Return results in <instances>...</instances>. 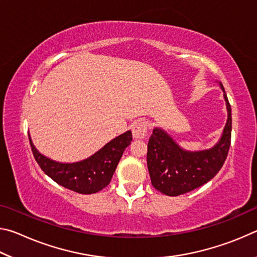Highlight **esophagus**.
Masks as SVG:
<instances>
[{"instance_id":"esophagus-1","label":"esophagus","mask_w":257,"mask_h":257,"mask_svg":"<svg viewBox=\"0 0 257 257\" xmlns=\"http://www.w3.org/2000/svg\"><path fill=\"white\" fill-rule=\"evenodd\" d=\"M133 130V137L136 139L145 138L147 135V123L144 121H137L135 122L132 127Z\"/></svg>"}]
</instances>
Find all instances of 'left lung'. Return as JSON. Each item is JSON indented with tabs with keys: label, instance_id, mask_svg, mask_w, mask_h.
<instances>
[{
	"label": "left lung",
	"instance_id": "left-lung-1",
	"mask_svg": "<svg viewBox=\"0 0 257 257\" xmlns=\"http://www.w3.org/2000/svg\"><path fill=\"white\" fill-rule=\"evenodd\" d=\"M228 119L220 141L208 150L187 151L170 135L154 128L147 145V168L152 185L168 196H178L206 184L222 168L231 142V106L222 84Z\"/></svg>",
	"mask_w": 257,
	"mask_h": 257
}]
</instances>
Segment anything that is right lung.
I'll return each instance as SVG.
<instances>
[{"label": "right lung", "mask_w": 257, "mask_h": 257, "mask_svg": "<svg viewBox=\"0 0 257 257\" xmlns=\"http://www.w3.org/2000/svg\"><path fill=\"white\" fill-rule=\"evenodd\" d=\"M29 136L34 158L51 179L79 194H95L110 184L124 150L133 141L130 130L113 138L96 153L73 163H62L41 154Z\"/></svg>", "instance_id": "add662e5"}]
</instances>
